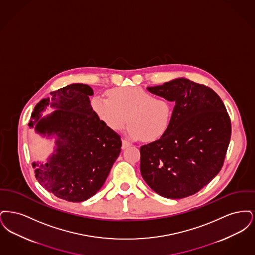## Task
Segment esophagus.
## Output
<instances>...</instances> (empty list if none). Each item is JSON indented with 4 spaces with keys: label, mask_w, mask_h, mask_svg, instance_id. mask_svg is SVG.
I'll return each mask as SVG.
<instances>
[{
    "label": "esophagus",
    "mask_w": 255,
    "mask_h": 255,
    "mask_svg": "<svg viewBox=\"0 0 255 255\" xmlns=\"http://www.w3.org/2000/svg\"><path fill=\"white\" fill-rule=\"evenodd\" d=\"M130 145H131L130 142H128V141L125 140V139H122V149H126L127 147H129Z\"/></svg>",
    "instance_id": "esophagus-1"
}]
</instances>
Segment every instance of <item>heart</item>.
Masks as SVG:
<instances>
[{
	"mask_svg": "<svg viewBox=\"0 0 255 255\" xmlns=\"http://www.w3.org/2000/svg\"><path fill=\"white\" fill-rule=\"evenodd\" d=\"M107 96L93 97L91 108L110 130H122L127 121L129 137L144 141H155L166 132L172 107L165 98L154 97L140 87L114 88Z\"/></svg>",
	"mask_w": 255,
	"mask_h": 255,
	"instance_id": "1",
	"label": "heart"
}]
</instances>
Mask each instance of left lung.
Listing matches in <instances>:
<instances>
[{
  "instance_id": "obj_1",
  "label": "left lung",
  "mask_w": 255,
  "mask_h": 255,
  "mask_svg": "<svg viewBox=\"0 0 255 255\" xmlns=\"http://www.w3.org/2000/svg\"><path fill=\"white\" fill-rule=\"evenodd\" d=\"M147 90L175 106L166 132L140 147L141 176L162 197L195 194L224 164L231 140L230 116L212 89L186 78Z\"/></svg>"
}]
</instances>
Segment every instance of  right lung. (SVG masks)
I'll list each match as a JSON object with an SVG mask.
<instances>
[{
    "label": "right lung",
    "mask_w": 255,
    "mask_h": 255,
    "mask_svg": "<svg viewBox=\"0 0 255 255\" xmlns=\"http://www.w3.org/2000/svg\"><path fill=\"white\" fill-rule=\"evenodd\" d=\"M93 95L90 86L79 83L53 91L51 99L37 103L28 123L36 133L56 136L48 162L32 166L45 189L69 202H83L97 194L122 150L121 136L92 111ZM48 106L57 110L42 118Z\"/></svg>",
    "instance_id": "1"
}]
</instances>
